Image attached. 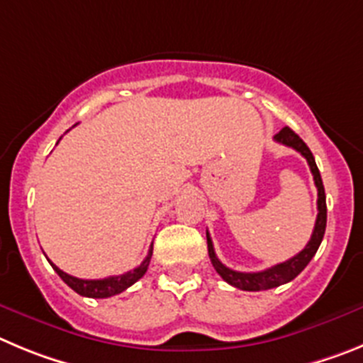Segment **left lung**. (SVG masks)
Instances as JSON below:
<instances>
[{
  "mask_svg": "<svg viewBox=\"0 0 363 363\" xmlns=\"http://www.w3.org/2000/svg\"><path fill=\"white\" fill-rule=\"evenodd\" d=\"M275 141L280 143V145H286L289 146V148L296 150V152L302 153L303 157H306V161H308L309 168H311L313 179H315V186L316 189H318V201H316L318 215H316L315 230H313L311 240L306 244V247H303L298 255H295L293 259L286 260V262L277 264V266L273 267H267V269L264 271H257V273H242V271H235L224 266V264L217 259L210 233L206 231V238H208V255H210V260L211 264H213L215 271H217L218 275L226 280L228 284H231L233 287H238V289H242V291H264V289H271V287H279L286 282H291L295 277H298L300 273H302L303 267L311 262V259L315 257L316 250H318L320 242H322V238H324L325 233V222H328L325 191L311 150L308 148V145H306L289 126H284V128L277 133Z\"/></svg>",
  "mask_w": 363,
  "mask_h": 363,
  "instance_id": "obj_1",
  "label": "left lung"
}]
</instances>
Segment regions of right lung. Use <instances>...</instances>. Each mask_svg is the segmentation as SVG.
Masks as SVG:
<instances>
[{"mask_svg":"<svg viewBox=\"0 0 363 363\" xmlns=\"http://www.w3.org/2000/svg\"><path fill=\"white\" fill-rule=\"evenodd\" d=\"M152 251H153V244L150 246L146 259L143 260L141 266L135 267V269L128 271V273H125V275L108 277V279H101V280L77 279V277H72L68 275V273H65V271H61L60 267L55 266V264H52L50 260H48V262L52 264L55 273L63 279V282L67 284V286H70L76 293H79L81 296H88V298H108V296L119 295V293H123L125 289H128L132 284H135L137 280L145 275L146 269H148L150 266V259H152Z\"/></svg>","mask_w":363,"mask_h":363,"instance_id":"obj_1","label":"right lung"}]
</instances>
